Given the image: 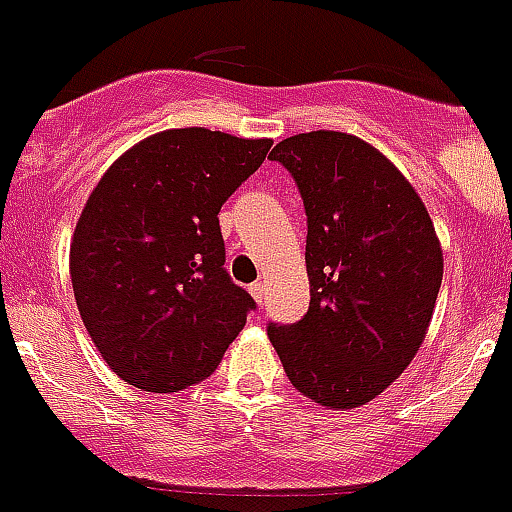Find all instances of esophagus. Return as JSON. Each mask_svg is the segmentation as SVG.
<instances>
[{"instance_id": "1", "label": "esophagus", "mask_w": 512, "mask_h": 512, "mask_svg": "<svg viewBox=\"0 0 512 512\" xmlns=\"http://www.w3.org/2000/svg\"><path fill=\"white\" fill-rule=\"evenodd\" d=\"M251 296H254L256 303H263V298H266V286L263 283H251Z\"/></svg>"}]
</instances>
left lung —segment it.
Here are the masks:
<instances>
[{"label": "left lung", "instance_id": "obj_1", "mask_svg": "<svg viewBox=\"0 0 512 512\" xmlns=\"http://www.w3.org/2000/svg\"><path fill=\"white\" fill-rule=\"evenodd\" d=\"M291 171L308 216L311 303L268 338L298 393L333 411L366 406L416 358L443 281L426 204L376 146L308 131L271 151Z\"/></svg>", "mask_w": 512, "mask_h": 512}]
</instances>
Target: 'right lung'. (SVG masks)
I'll return each instance as SVG.
<instances>
[{
  "mask_svg": "<svg viewBox=\"0 0 512 512\" xmlns=\"http://www.w3.org/2000/svg\"><path fill=\"white\" fill-rule=\"evenodd\" d=\"M271 139L204 126L146 136L86 199L69 249L79 316L129 386L176 393L216 371L254 298L226 273L219 211Z\"/></svg>",
  "mask_w": 512,
  "mask_h": 512,
  "instance_id": "right-lung-1",
  "label": "right lung"
}]
</instances>
